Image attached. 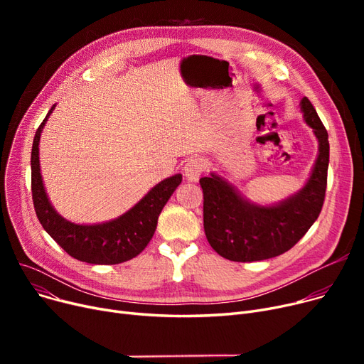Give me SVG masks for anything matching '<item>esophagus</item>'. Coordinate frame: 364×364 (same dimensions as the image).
<instances>
[{"instance_id":"1","label":"esophagus","mask_w":364,"mask_h":364,"mask_svg":"<svg viewBox=\"0 0 364 364\" xmlns=\"http://www.w3.org/2000/svg\"><path fill=\"white\" fill-rule=\"evenodd\" d=\"M205 169V162L200 158H190L184 165V176L188 181H198Z\"/></svg>"}]
</instances>
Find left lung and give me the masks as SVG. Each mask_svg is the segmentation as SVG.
Masks as SVG:
<instances>
[{"label": "left lung", "mask_w": 364, "mask_h": 364, "mask_svg": "<svg viewBox=\"0 0 364 364\" xmlns=\"http://www.w3.org/2000/svg\"><path fill=\"white\" fill-rule=\"evenodd\" d=\"M299 106L318 141V153L307 183L296 193L274 205H259L215 172L199 181L206 239L225 259L251 262L284 254L309 232L321 211L329 166L328 131L307 97Z\"/></svg>", "instance_id": "1"}]
</instances>
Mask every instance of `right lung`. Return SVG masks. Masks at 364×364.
I'll return each mask as SVG.
<instances>
[{
  "instance_id": "1",
  "label": "right lung",
  "mask_w": 364,
  "mask_h": 364,
  "mask_svg": "<svg viewBox=\"0 0 364 364\" xmlns=\"http://www.w3.org/2000/svg\"><path fill=\"white\" fill-rule=\"evenodd\" d=\"M36 129L32 155V199L38 220L44 230L73 258L90 264H119L137 257L155 235L158 217L165 203L180 186L183 176L176 174L153 186L136 205L118 218L99 224H75L53 208L44 188L40 168V139L43 128L53 113Z\"/></svg>"
}]
</instances>
